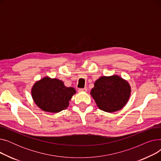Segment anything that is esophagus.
I'll return each instance as SVG.
<instances>
[{"instance_id":"34e87169","label":"esophagus","mask_w":161,"mask_h":161,"mask_svg":"<svg viewBox=\"0 0 161 161\" xmlns=\"http://www.w3.org/2000/svg\"><path fill=\"white\" fill-rule=\"evenodd\" d=\"M79 92H87V88H83V89H78Z\"/></svg>"}]
</instances>
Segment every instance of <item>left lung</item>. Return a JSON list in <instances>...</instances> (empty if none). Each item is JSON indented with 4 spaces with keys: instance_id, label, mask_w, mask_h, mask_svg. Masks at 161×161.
<instances>
[{
    "instance_id": "8db88e82",
    "label": "left lung",
    "mask_w": 161,
    "mask_h": 161,
    "mask_svg": "<svg viewBox=\"0 0 161 161\" xmlns=\"http://www.w3.org/2000/svg\"><path fill=\"white\" fill-rule=\"evenodd\" d=\"M130 93L129 82L117 75L100 77L90 92L98 108L108 113L122 109L127 103Z\"/></svg>"
}]
</instances>
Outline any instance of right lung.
<instances>
[{
    "instance_id": "add662e5",
    "label": "right lung",
    "mask_w": 161,
    "mask_h": 161,
    "mask_svg": "<svg viewBox=\"0 0 161 161\" xmlns=\"http://www.w3.org/2000/svg\"><path fill=\"white\" fill-rule=\"evenodd\" d=\"M75 92L74 88L66 87L63 81L48 76L35 82L31 89V95L36 106L50 113L66 109Z\"/></svg>"
}]
</instances>
